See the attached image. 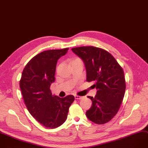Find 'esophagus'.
Listing matches in <instances>:
<instances>
[{"label":"esophagus","mask_w":148,"mask_h":148,"mask_svg":"<svg viewBox=\"0 0 148 148\" xmlns=\"http://www.w3.org/2000/svg\"><path fill=\"white\" fill-rule=\"evenodd\" d=\"M74 97H75V99H82L83 97V96H77V95H75Z\"/></svg>","instance_id":"1"}]
</instances>
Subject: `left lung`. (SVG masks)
Segmentation results:
<instances>
[{
    "mask_svg": "<svg viewBox=\"0 0 148 148\" xmlns=\"http://www.w3.org/2000/svg\"><path fill=\"white\" fill-rule=\"evenodd\" d=\"M84 63L87 82H95V97L87 96L92 105L86 112L88 120L103 124L119 111L125 90L124 71L114 56L102 49L82 46L71 49Z\"/></svg>",
    "mask_w": 148,
    "mask_h": 148,
    "instance_id": "1",
    "label": "left lung"
}]
</instances>
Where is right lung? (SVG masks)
I'll list each match as a JSON object with an SVG mask.
<instances>
[{
    "instance_id": "obj_1",
    "label": "right lung",
    "mask_w": 148,
    "mask_h": 148,
    "mask_svg": "<svg viewBox=\"0 0 148 148\" xmlns=\"http://www.w3.org/2000/svg\"><path fill=\"white\" fill-rule=\"evenodd\" d=\"M68 49H53L38 53L27 63L19 82L28 111L49 129H55L66 121L69 108L74 101L73 95L61 98L52 95L50 89L55 80L58 60Z\"/></svg>"
}]
</instances>
